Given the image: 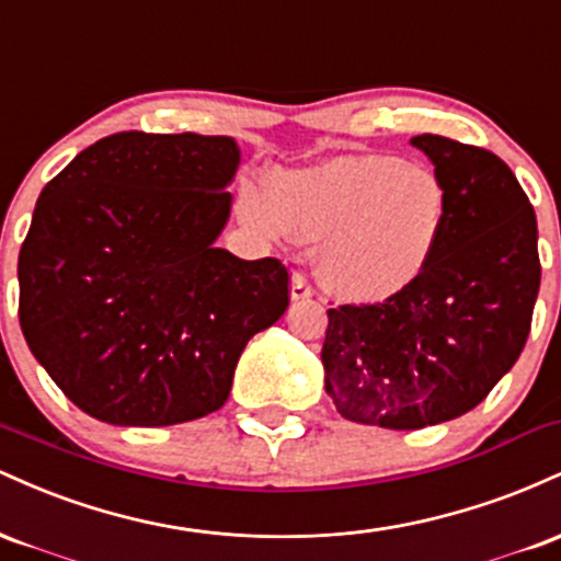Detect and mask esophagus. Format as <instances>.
Segmentation results:
<instances>
[{"label": "esophagus", "mask_w": 561, "mask_h": 561, "mask_svg": "<svg viewBox=\"0 0 561 561\" xmlns=\"http://www.w3.org/2000/svg\"><path fill=\"white\" fill-rule=\"evenodd\" d=\"M313 295V287L308 285V279L302 274H293V282H289V300L300 302L308 300Z\"/></svg>", "instance_id": "1"}]
</instances>
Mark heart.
Returning <instances> with one entry per match:
<instances>
[{
	"label": "heart",
	"mask_w": 561,
	"mask_h": 561,
	"mask_svg": "<svg viewBox=\"0 0 561 561\" xmlns=\"http://www.w3.org/2000/svg\"><path fill=\"white\" fill-rule=\"evenodd\" d=\"M242 218L263 237L319 242L317 276L351 302L409 289L433 263L448 227L450 195L427 165L392 156H340L276 171L268 192L244 184Z\"/></svg>",
	"instance_id": "b5f03b06"
}]
</instances>
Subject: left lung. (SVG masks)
I'll use <instances>...</instances> for the list:
<instances>
[{
  "label": "left lung",
  "mask_w": 561,
  "mask_h": 561,
  "mask_svg": "<svg viewBox=\"0 0 561 561\" xmlns=\"http://www.w3.org/2000/svg\"><path fill=\"white\" fill-rule=\"evenodd\" d=\"M411 145L448 186L440 248L396 298L330 308L321 347L340 416L385 430L472 411L523 353L540 287L536 210L504 160L437 134Z\"/></svg>",
  "instance_id": "obj_1"
}]
</instances>
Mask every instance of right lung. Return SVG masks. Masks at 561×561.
I'll use <instances>...</instances> for the list:
<instances>
[{
	"instance_id": "1",
	"label": "right lung",
	"mask_w": 561,
	"mask_h": 561,
	"mask_svg": "<svg viewBox=\"0 0 561 561\" xmlns=\"http://www.w3.org/2000/svg\"><path fill=\"white\" fill-rule=\"evenodd\" d=\"M240 158L231 137L124 131L38 195L18 259L21 330L94 420L169 427L218 411L248 340L285 313L279 261L214 244Z\"/></svg>"
}]
</instances>
